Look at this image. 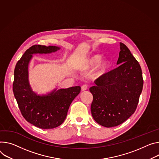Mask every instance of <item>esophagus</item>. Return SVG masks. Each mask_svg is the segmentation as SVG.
<instances>
[{"mask_svg": "<svg viewBox=\"0 0 159 159\" xmlns=\"http://www.w3.org/2000/svg\"><path fill=\"white\" fill-rule=\"evenodd\" d=\"M88 89V85H85V84H84V85H83L82 87H81V90L82 91H85V90H87Z\"/></svg>", "mask_w": 159, "mask_h": 159, "instance_id": "obj_1", "label": "esophagus"}]
</instances>
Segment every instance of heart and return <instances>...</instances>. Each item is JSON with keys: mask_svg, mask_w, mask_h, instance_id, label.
<instances>
[{"mask_svg": "<svg viewBox=\"0 0 159 159\" xmlns=\"http://www.w3.org/2000/svg\"><path fill=\"white\" fill-rule=\"evenodd\" d=\"M102 59V55L101 54L93 55L86 60V61L84 63V66L85 68H91L98 63V65L96 66L95 75L96 77L102 76L104 74H105L110 70V68H111V64L110 61L108 59L104 58L101 61L100 60Z\"/></svg>", "mask_w": 159, "mask_h": 159, "instance_id": "obj_1", "label": "heart"}]
</instances>
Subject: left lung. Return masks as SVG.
Wrapping results in <instances>:
<instances>
[{"mask_svg":"<svg viewBox=\"0 0 159 159\" xmlns=\"http://www.w3.org/2000/svg\"><path fill=\"white\" fill-rule=\"evenodd\" d=\"M120 49L117 63L120 66L97 79L89 89L92 116L106 127L121 124L134 113L143 86L139 63L122 42Z\"/></svg>","mask_w":159,"mask_h":159,"instance_id":"obj_1","label":"left lung"}]
</instances>
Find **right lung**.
<instances>
[{
	"label": "right lung",
	"mask_w": 159,
	"mask_h": 159,
	"mask_svg": "<svg viewBox=\"0 0 159 159\" xmlns=\"http://www.w3.org/2000/svg\"><path fill=\"white\" fill-rule=\"evenodd\" d=\"M60 49L57 46L34 45L25 51L14 69L12 89L21 113L27 122L41 129L60 125L66 117L70 104L81 89L80 86L54 89L42 95L32 90L28 66L33 54H50Z\"/></svg>",
	"instance_id": "add662e5"
}]
</instances>
